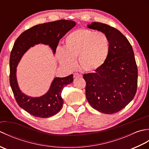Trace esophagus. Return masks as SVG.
Returning <instances> with one entry per match:
<instances>
[{"mask_svg": "<svg viewBox=\"0 0 149 149\" xmlns=\"http://www.w3.org/2000/svg\"><path fill=\"white\" fill-rule=\"evenodd\" d=\"M74 77H82V75L78 74V73H75L74 74Z\"/></svg>", "mask_w": 149, "mask_h": 149, "instance_id": "obj_1", "label": "esophagus"}]
</instances>
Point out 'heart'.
<instances>
[{"label":"heart","instance_id":"1","mask_svg":"<svg viewBox=\"0 0 149 149\" xmlns=\"http://www.w3.org/2000/svg\"><path fill=\"white\" fill-rule=\"evenodd\" d=\"M109 42L102 32L80 29L66 38L64 47L58 48L56 56L60 64L68 70L75 68V60L84 72L99 69L106 62L109 54Z\"/></svg>","mask_w":149,"mask_h":149}]
</instances>
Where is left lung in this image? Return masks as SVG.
Listing matches in <instances>:
<instances>
[{"label": "left lung", "instance_id": "1", "mask_svg": "<svg viewBox=\"0 0 149 149\" xmlns=\"http://www.w3.org/2000/svg\"><path fill=\"white\" fill-rule=\"evenodd\" d=\"M88 27L106 34L109 51L100 68L83 75L86 99L99 112L115 113L124 108L136 92L138 68L133 49L127 38L109 25L92 22Z\"/></svg>", "mask_w": 149, "mask_h": 149}]
</instances>
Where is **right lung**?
<instances>
[{"mask_svg": "<svg viewBox=\"0 0 149 149\" xmlns=\"http://www.w3.org/2000/svg\"><path fill=\"white\" fill-rule=\"evenodd\" d=\"M72 20H59L36 25L24 31L15 41L9 59V82L16 101L20 107L31 115L40 118H49L58 113L63 105L62 90L73 82V74L65 77H55L47 92L40 97H29L18 87L17 67L22 57L31 47L39 43L48 45L55 54L59 40L75 26Z\"/></svg>", "mask_w": 149, "mask_h": 149, "instance_id": "add662e5", "label": "right lung"}]
</instances>
